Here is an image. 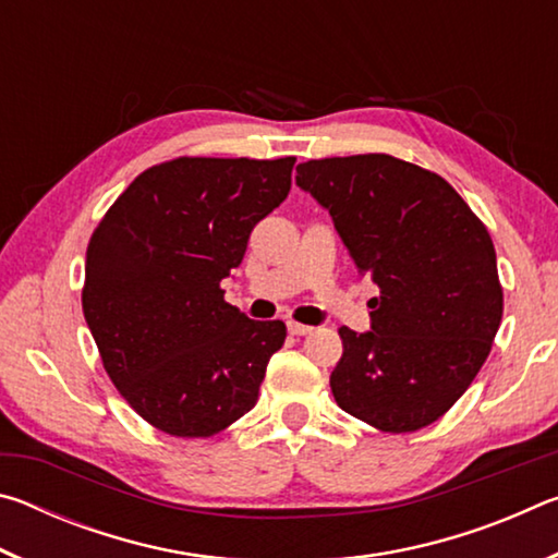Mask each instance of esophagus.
Returning <instances> with one entry per match:
<instances>
[{
  "instance_id": "1",
  "label": "esophagus",
  "mask_w": 558,
  "mask_h": 558,
  "mask_svg": "<svg viewBox=\"0 0 558 558\" xmlns=\"http://www.w3.org/2000/svg\"><path fill=\"white\" fill-rule=\"evenodd\" d=\"M288 329H290V335L302 337V335H310V332H313L315 327H310V325H302V323H295V319H290V323H288Z\"/></svg>"
}]
</instances>
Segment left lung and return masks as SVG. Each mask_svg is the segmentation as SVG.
I'll list each match as a JSON object with an SVG mask.
<instances>
[{"label": "left lung", "mask_w": 558, "mask_h": 558, "mask_svg": "<svg viewBox=\"0 0 558 558\" xmlns=\"http://www.w3.org/2000/svg\"><path fill=\"white\" fill-rule=\"evenodd\" d=\"M298 184L379 288L372 332L339 329L337 405L381 433L430 426L468 391L502 323L485 223L440 174L391 155L310 159Z\"/></svg>", "instance_id": "1"}]
</instances>
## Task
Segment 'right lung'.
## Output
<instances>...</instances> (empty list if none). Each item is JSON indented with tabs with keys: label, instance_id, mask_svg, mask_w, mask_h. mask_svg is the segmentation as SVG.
Instances as JSON below:
<instances>
[{
	"label": "right lung",
	"instance_id": "right-lung-1",
	"mask_svg": "<svg viewBox=\"0 0 558 558\" xmlns=\"http://www.w3.org/2000/svg\"><path fill=\"white\" fill-rule=\"evenodd\" d=\"M295 157H174L135 177L93 231L83 315L102 369L137 415L211 438L258 401L280 319L223 300L253 226L286 202Z\"/></svg>",
	"mask_w": 558,
	"mask_h": 558
}]
</instances>
